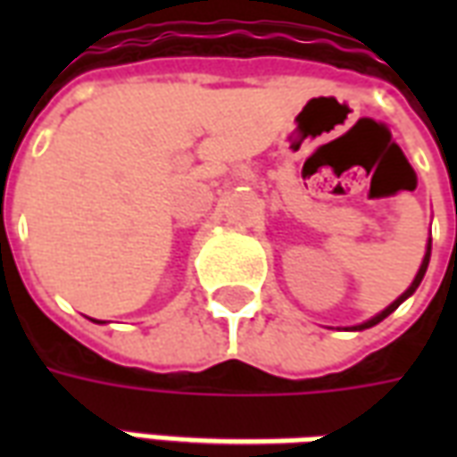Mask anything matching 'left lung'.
<instances>
[{
    "instance_id": "8db88e82",
    "label": "left lung",
    "mask_w": 457,
    "mask_h": 457,
    "mask_svg": "<svg viewBox=\"0 0 457 457\" xmlns=\"http://www.w3.org/2000/svg\"><path fill=\"white\" fill-rule=\"evenodd\" d=\"M428 259H431V239H428V252H426V257H423V262H421V269H419V274H416V278H413V284L409 288H406V291H403L402 296L396 298V301H394L392 306L389 308H384L382 313H379V316H374L372 320H367V323H362V326H357L354 328V330H364V328H372V326H377V323H379V320H384V318L389 316V313H394V311H396V308H399V303H402V301H406V298L411 296L413 291H416V288H419V284H421V278H423V274H426V269H428Z\"/></svg>"
}]
</instances>
